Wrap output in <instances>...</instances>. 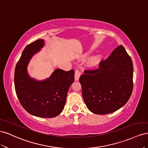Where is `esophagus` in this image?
I'll list each match as a JSON object with an SVG mask.
<instances>
[{
  "label": "esophagus",
  "mask_w": 148,
  "mask_h": 148,
  "mask_svg": "<svg viewBox=\"0 0 148 148\" xmlns=\"http://www.w3.org/2000/svg\"><path fill=\"white\" fill-rule=\"evenodd\" d=\"M81 72H80L78 69H75V74H74V76H75V81H78L80 76H81Z\"/></svg>",
  "instance_id": "esophagus-1"
}]
</instances>
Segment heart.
Masks as SVG:
<instances>
[{
	"mask_svg": "<svg viewBox=\"0 0 148 148\" xmlns=\"http://www.w3.org/2000/svg\"><path fill=\"white\" fill-rule=\"evenodd\" d=\"M102 56L101 54H97V55L94 56L92 57L90 60H89V64L92 66H96L97 64H98L99 62L100 61V60H102Z\"/></svg>",
	"mask_w": 148,
	"mask_h": 148,
	"instance_id": "1",
	"label": "heart"
}]
</instances>
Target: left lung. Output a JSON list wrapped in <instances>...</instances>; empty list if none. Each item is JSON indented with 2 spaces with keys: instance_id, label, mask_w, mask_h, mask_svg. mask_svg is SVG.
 Masks as SVG:
<instances>
[{
  "instance_id": "8db88e82",
  "label": "left lung",
  "mask_w": 148,
  "mask_h": 148,
  "mask_svg": "<svg viewBox=\"0 0 148 148\" xmlns=\"http://www.w3.org/2000/svg\"><path fill=\"white\" fill-rule=\"evenodd\" d=\"M133 62L122 45L114 49L99 68L85 70L79 78L83 99L90 112L105 115L115 112L132 94Z\"/></svg>"
}]
</instances>
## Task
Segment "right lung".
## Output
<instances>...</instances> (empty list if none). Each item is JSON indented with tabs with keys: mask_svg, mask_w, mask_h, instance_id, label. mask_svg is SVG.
Returning a JSON list of instances; mask_svg holds the SVG:
<instances>
[{
	"mask_svg": "<svg viewBox=\"0 0 148 148\" xmlns=\"http://www.w3.org/2000/svg\"><path fill=\"white\" fill-rule=\"evenodd\" d=\"M43 46L44 40L39 39L24 49L15 67V88L20 102L27 112L38 117L53 118L64 108L67 92L74 81V71L58 69L42 81L29 77L27 73L29 61Z\"/></svg>",
	"mask_w": 148,
	"mask_h": 148,
	"instance_id": "obj_1",
	"label": "right lung"
}]
</instances>
